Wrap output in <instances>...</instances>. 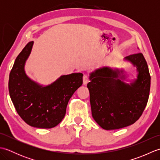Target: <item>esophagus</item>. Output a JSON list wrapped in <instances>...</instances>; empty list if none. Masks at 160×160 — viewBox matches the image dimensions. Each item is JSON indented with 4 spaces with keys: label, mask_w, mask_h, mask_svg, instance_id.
Instances as JSON below:
<instances>
[{
    "label": "esophagus",
    "mask_w": 160,
    "mask_h": 160,
    "mask_svg": "<svg viewBox=\"0 0 160 160\" xmlns=\"http://www.w3.org/2000/svg\"><path fill=\"white\" fill-rule=\"evenodd\" d=\"M89 81V76H88L87 74H84V76H83V84H84V85H86Z\"/></svg>",
    "instance_id": "obj_1"
}]
</instances>
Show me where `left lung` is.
Instances as JSON below:
<instances>
[{
  "label": "left lung",
  "mask_w": 160,
  "mask_h": 160,
  "mask_svg": "<svg viewBox=\"0 0 160 160\" xmlns=\"http://www.w3.org/2000/svg\"><path fill=\"white\" fill-rule=\"evenodd\" d=\"M126 60L137 67V80L130 84L118 78V71L104 67L91 74L87 84L90 93L91 114L105 130H115L134 124L147 106L151 87L147 62L142 53L132 54Z\"/></svg>",
  "instance_id": "1"
}]
</instances>
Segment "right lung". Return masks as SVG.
<instances>
[{"instance_id": "obj_1", "label": "right lung", "mask_w": 160, "mask_h": 160, "mask_svg": "<svg viewBox=\"0 0 160 160\" xmlns=\"http://www.w3.org/2000/svg\"><path fill=\"white\" fill-rule=\"evenodd\" d=\"M33 42H29L17 56L9 74V92L17 113L27 124L51 128L62 121L71 97L82 84V73L61 76L47 87L38 85L27 76L24 66Z\"/></svg>"}]
</instances>
